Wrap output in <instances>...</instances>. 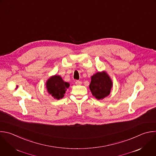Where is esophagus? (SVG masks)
Instances as JSON below:
<instances>
[{"instance_id": "34e87169", "label": "esophagus", "mask_w": 156, "mask_h": 156, "mask_svg": "<svg viewBox=\"0 0 156 156\" xmlns=\"http://www.w3.org/2000/svg\"><path fill=\"white\" fill-rule=\"evenodd\" d=\"M75 84H76V85H80V84H82V82H81V81L76 80V81H75Z\"/></svg>"}]
</instances>
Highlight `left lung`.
Segmentation results:
<instances>
[{
  "label": "left lung",
  "mask_w": 156,
  "mask_h": 156,
  "mask_svg": "<svg viewBox=\"0 0 156 156\" xmlns=\"http://www.w3.org/2000/svg\"><path fill=\"white\" fill-rule=\"evenodd\" d=\"M112 87V81L105 72H98L91 77L89 89L93 95L97 100L103 99L108 96Z\"/></svg>",
  "instance_id": "left-lung-1"
}]
</instances>
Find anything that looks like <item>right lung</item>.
<instances>
[{"label":"right lung","mask_w":156,"mask_h":156,"mask_svg":"<svg viewBox=\"0 0 156 156\" xmlns=\"http://www.w3.org/2000/svg\"><path fill=\"white\" fill-rule=\"evenodd\" d=\"M69 86V83L64 81L62 78L58 75L51 77L46 82L48 93L56 99L62 98L64 96L66 90Z\"/></svg>","instance_id":"1"}]
</instances>
